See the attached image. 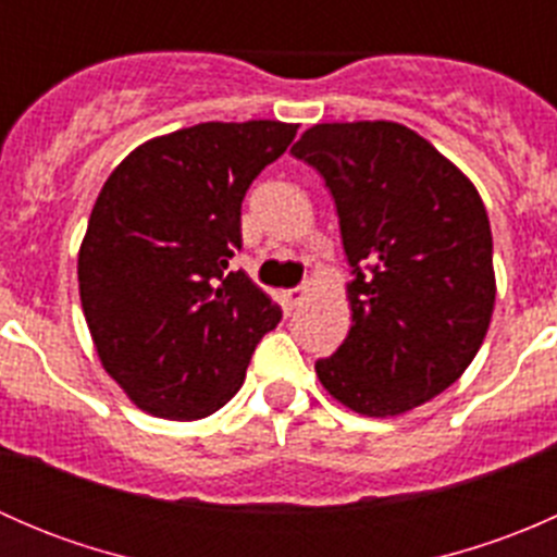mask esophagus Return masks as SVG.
Returning a JSON list of instances; mask_svg holds the SVG:
<instances>
[{
    "instance_id": "1",
    "label": "esophagus",
    "mask_w": 557,
    "mask_h": 557,
    "mask_svg": "<svg viewBox=\"0 0 557 557\" xmlns=\"http://www.w3.org/2000/svg\"><path fill=\"white\" fill-rule=\"evenodd\" d=\"M310 294H312V283H305L299 285V288L285 290V301H288L290 307H301L307 299H310Z\"/></svg>"
}]
</instances>
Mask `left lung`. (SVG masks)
<instances>
[{"instance_id": "8db88e82", "label": "left lung", "mask_w": 557, "mask_h": 557, "mask_svg": "<svg viewBox=\"0 0 557 557\" xmlns=\"http://www.w3.org/2000/svg\"><path fill=\"white\" fill-rule=\"evenodd\" d=\"M290 153L323 174L352 267V325L314 363L320 385L369 418L431 401L474 361L496 305L474 183L393 121L314 123Z\"/></svg>"}]
</instances>
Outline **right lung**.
<instances>
[{
  "mask_svg": "<svg viewBox=\"0 0 557 557\" xmlns=\"http://www.w3.org/2000/svg\"><path fill=\"white\" fill-rule=\"evenodd\" d=\"M296 123H196L112 170L77 252L81 305L104 372L143 412L199 420L245 383L283 310L228 261L243 199Z\"/></svg>",
  "mask_w": 557,
  "mask_h": 557,
  "instance_id": "add662e5",
  "label": "right lung"
}]
</instances>
